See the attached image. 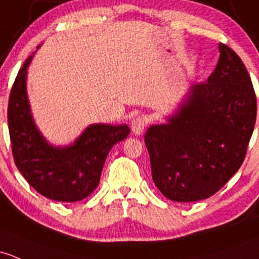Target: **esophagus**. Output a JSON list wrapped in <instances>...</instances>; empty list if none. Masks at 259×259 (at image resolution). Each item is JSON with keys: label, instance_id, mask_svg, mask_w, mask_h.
Here are the masks:
<instances>
[{"label": "esophagus", "instance_id": "34e87169", "mask_svg": "<svg viewBox=\"0 0 259 259\" xmlns=\"http://www.w3.org/2000/svg\"><path fill=\"white\" fill-rule=\"evenodd\" d=\"M146 127V119L144 116L138 115L132 120V132L135 135H141Z\"/></svg>", "mask_w": 259, "mask_h": 259}]
</instances>
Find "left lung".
Returning a JSON list of instances; mask_svg holds the SVG:
<instances>
[{
    "mask_svg": "<svg viewBox=\"0 0 259 259\" xmlns=\"http://www.w3.org/2000/svg\"><path fill=\"white\" fill-rule=\"evenodd\" d=\"M206 83L191 85L164 124L145 134L152 181L166 198L195 202L216 194L241 167L257 103L243 62L223 43Z\"/></svg>",
    "mask_w": 259,
    "mask_h": 259,
    "instance_id": "8db88e82",
    "label": "left lung"
}]
</instances>
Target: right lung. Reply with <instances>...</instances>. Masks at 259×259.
<instances>
[{
	"label": "right lung",
	"mask_w": 259,
	"mask_h": 259,
	"mask_svg": "<svg viewBox=\"0 0 259 259\" xmlns=\"http://www.w3.org/2000/svg\"><path fill=\"white\" fill-rule=\"evenodd\" d=\"M39 48V46H38ZM26 59L16 77L8 102V129L15 164L29 185L45 197L75 202L97 189L110 149L126 139V124H92L70 145H52L34 122L27 95Z\"/></svg>",
	"instance_id": "1"
}]
</instances>
